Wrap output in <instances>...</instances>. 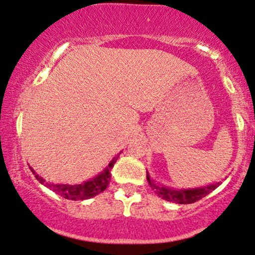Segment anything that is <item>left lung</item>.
I'll use <instances>...</instances> for the list:
<instances>
[{
	"label": "left lung",
	"instance_id": "left-lung-1",
	"mask_svg": "<svg viewBox=\"0 0 255 255\" xmlns=\"http://www.w3.org/2000/svg\"><path fill=\"white\" fill-rule=\"evenodd\" d=\"M148 184L151 188L156 192V194L159 198L164 199L166 201H171V203L176 204H192L195 201L200 200L201 198L206 197L209 193H211L213 189H216L221 184V182H216L215 184H209L206 187H200V188H192V189H172L168 188L165 186H158L157 183L151 180L148 172L146 174Z\"/></svg>",
	"mask_w": 255,
	"mask_h": 255
}]
</instances>
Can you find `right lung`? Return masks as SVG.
<instances>
[{
    "label": "right lung",
    "instance_id": "obj_1",
    "mask_svg": "<svg viewBox=\"0 0 255 255\" xmlns=\"http://www.w3.org/2000/svg\"><path fill=\"white\" fill-rule=\"evenodd\" d=\"M118 157H114L113 160L109 163V165L104 169V171H102L98 176L93 177L92 180L86 181V182L80 183V184H54V183H48L44 182V180L39 175L36 174V171L33 169H31V171L33 172L34 177L37 178L42 184H45L48 188H50L51 191H54L56 194L61 195L64 199H69V200H85V199H90L98 195L99 193L105 191L111 180V169L114 168V164L118 160Z\"/></svg>",
    "mask_w": 255,
    "mask_h": 255
}]
</instances>
